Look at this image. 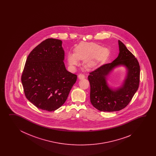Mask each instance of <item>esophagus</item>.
<instances>
[{
  "instance_id": "34e87169",
  "label": "esophagus",
  "mask_w": 156,
  "mask_h": 156,
  "mask_svg": "<svg viewBox=\"0 0 156 156\" xmlns=\"http://www.w3.org/2000/svg\"><path fill=\"white\" fill-rule=\"evenodd\" d=\"M85 75H83V74H79V75H78V78H79V79H85Z\"/></svg>"
}]
</instances>
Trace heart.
<instances>
[{"label":"heart","instance_id":"1","mask_svg":"<svg viewBox=\"0 0 156 156\" xmlns=\"http://www.w3.org/2000/svg\"><path fill=\"white\" fill-rule=\"evenodd\" d=\"M109 52L106 48L95 43L81 42L73 50V53H69L67 61L70 68L75 69L79 65V60H83V67L87 70H92L106 60Z\"/></svg>","mask_w":156,"mask_h":156}]
</instances>
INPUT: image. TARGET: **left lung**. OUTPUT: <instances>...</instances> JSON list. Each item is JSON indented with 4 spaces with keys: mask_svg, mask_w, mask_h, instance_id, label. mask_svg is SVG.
<instances>
[{
    "mask_svg": "<svg viewBox=\"0 0 156 156\" xmlns=\"http://www.w3.org/2000/svg\"><path fill=\"white\" fill-rule=\"evenodd\" d=\"M119 53L112 62L104 65L90 73V101L101 112H115L124 108L138 89L140 67L136 58L120 41ZM124 66L126 74L122 84L116 88L110 87L107 78L117 67Z\"/></svg>",
    "mask_w": 156,
    "mask_h": 156,
    "instance_id": "1",
    "label": "left lung"
}]
</instances>
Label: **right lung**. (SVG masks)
<instances>
[{"label": "right lung", "mask_w": 156, "mask_h": 156, "mask_svg": "<svg viewBox=\"0 0 156 156\" xmlns=\"http://www.w3.org/2000/svg\"><path fill=\"white\" fill-rule=\"evenodd\" d=\"M62 41L48 38L27 58L22 83L27 99L37 108L49 112L66 101L77 76L66 70Z\"/></svg>", "instance_id": "right-lung-1"}]
</instances>
